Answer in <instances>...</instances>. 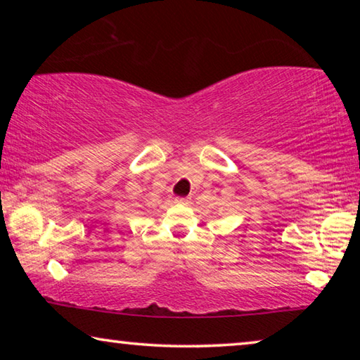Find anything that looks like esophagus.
<instances>
[{"mask_svg": "<svg viewBox=\"0 0 360 360\" xmlns=\"http://www.w3.org/2000/svg\"><path fill=\"white\" fill-rule=\"evenodd\" d=\"M176 202H178V203H182V205H187V203H191V198H184V197H178V198H176Z\"/></svg>", "mask_w": 360, "mask_h": 360, "instance_id": "1", "label": "esophagus"}]
</instances>
